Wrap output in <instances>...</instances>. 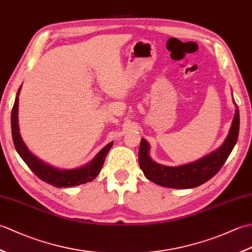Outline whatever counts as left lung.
Wrapping results in <instances>:
<instances>
[{
	"instance_id": "8db88e82",
	"label": "left lung",
	"mask_w": 252,
	"mask_h": 252,
	"mask_svg": "<svg viewBox=\"0 0 252 252\" xmlns=\"http://www.w3.org/2000/svg\"><path fill=\"white\" fill-rule=\"evenodd\" d=\"M234 99V98H233ZM236 109L228 135L222 145L207 156L194 162L169 167L155 162L149 156V143L142 138L138 149V163L146 178L160 186L169 189H194L213 178L226 161L237 142L239 133V110L234 101Z\"/></svg>"
}]
</instances>
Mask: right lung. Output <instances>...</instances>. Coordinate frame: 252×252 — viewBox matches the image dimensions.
Masks as SVG:
<instances>
[{
	"mask_svg": "<svg viewBox=\"0 0 252 252\" xmlns=\"http://www.w3.org/2000/svg\"><path fill=\"white\" fill-rule=\"evenodd\" d=\"M21 87L19 88L17 94H16L15 103L12 110V117H10V125H12V135L16 151L19 154L21 159L24 160L29 169L33 172L37 178L43 182H46L53 186L62 189V187H72L81 184H85L88 182H92L96 176L100 172L103 167L105 158L107 154L110 151V148L114 145V142L109 144L101 149L96 156L91 160L87 164L82 165L80 168L74 169H60L54 165L44 162L34 156L29 148L26 146L23 138L19 133L18 126V96L20 93Z\"/></svg>",
	"mask_w": 252,
	"mask_h": 252,
	"instance_id": "add662e5",
	"label": "right lung"
}]
</instances>
